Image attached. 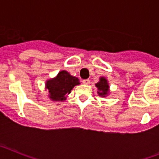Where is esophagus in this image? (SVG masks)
Masks as SVG:
<instances>
[{
	"label": "esophagus",
	"mask_w": 159,
	"mask_h": 159,
	"mask_svg": "<svg viewBox=\"0 0 159 159\" xmlns=\"http://www.w3.org/2000/svg\"><path fill=\"white\" fill-rule=\"evenodd\" d=\"M89 83H90L89 80H83V84H85V85H88V84H89Z\"/></svg>",
	"instance_id": "obj_1"
}]
</instances>
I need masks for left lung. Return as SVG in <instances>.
I'll use <instances>...</instances> for the list:
<instances>
[{
    "label": "left lung",
    "instance_id": "8db88e82",
    "mask_svg": "<svg viewBox=\"0 0 159 159\" xmlns=\"http://www.w3.org/2000/svg\"><path fill=\"white\" fill-rule=\"evenodd\" d=\"M95 87L97 88V93L99 96L105 98V97L110 95V85L106 77H99V82L95 84Z\"/></svg>",
    "mask_w": 159,
    "mask_h": 159
}]
</instances>
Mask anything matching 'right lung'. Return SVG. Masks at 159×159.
Listing matches in <instances>:
<instances>
[{
	"label": "right lung",
	"mask_w": 159,
	"mask_h": 159,
	"mask_svg": "<svg viewBox=\"0 0 159 159\" xmlns=\"http://www.w3.org/2000/svg\"><path fill=\"white\" fill-rule=\"evenodd\" d=\"M80 83L79 79L73 76L65 70H62L53 78L45 81V90L48 91V98L53 102H64L71 90Z\"/></svg>",
	"instance_id": "1"
}]
</instances>
